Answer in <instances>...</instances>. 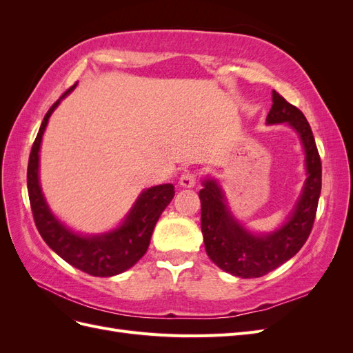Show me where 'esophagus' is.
I'll return each mask as SVG.
<instances>
[{
    "mask_svg": "<svg viewBox=\"0 0 353 353\" xmlns=\"http://www.w3.org/2000/svg\"><path fill=\"white\" fill-rule=\"evenodd\" d=\"M179 185L181 187H185V188H191L196 185V174L193 172H185L181 175L179 178Z\"/></svg>",
    "mask_w": 353,
    "mask_h": 353,
    "instance_id": "34e87169",
    "label": "esophagus"
}]
</instances>
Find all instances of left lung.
<instances>
[{"mask_svg": "<svg viewBox=\"0 0 353 353\" xmlns=\"http://www.w3.org/2000/svg\"><path fill=\"white\" fill-rule=\"evenodd\" d=\"M284 122L293 128L303 144L307 178L283 227L262 236L249 232L231 215L216 179L206 178L199 193L206 253L221 270L241 279H258L279 268L302 249L312 231L321 194V159L305 114L272 91V108L266 116V123Z\"/></svg>", "mask_w": 353, "mask_h": 353, "instance_id": "8db88e82", "label": "left lung"}]
</instances>
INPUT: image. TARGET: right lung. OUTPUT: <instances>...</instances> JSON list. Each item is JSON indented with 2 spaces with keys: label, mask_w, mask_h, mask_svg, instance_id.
<instances>
[{
  "label": "right lung",
  "mask_w": 353,
  "mask_h": 353,
  "mask_svg": "<svg viewBox=\"0 0 353 353\" xmlns=\"http://www.w3.org/2000/svg\"><path fill=\"white\" fill-rule=\"evenodd\" d=\"M74 85L51 105L32 145L28 163L30 209L41 237L61 259L90 275L112 276L130 270L143 258L150 244L156 222L174 199L175 188L172 184H162L144 190L122 225L100 236H79L52 215L39 185V147L51 113L60 100L74 88Z\"/></svg>",
  "instance_id": "1"
}]
</instances>
